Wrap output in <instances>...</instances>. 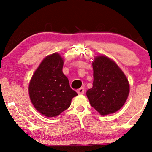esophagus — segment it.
<instances>
[{
    "label": "esophagus",
    "mask_w": 152,
    "mask_h": 152,
    "mask_svg": "<svg viewBox=\"0 0 152 152\" xmlns=\"http://www.w3.org/2000/svg\"><path fill=\"white\" fill-rule=\"evenodd\" d=\"M77 93H78L79 95L84 94V93H85V89H84V88H83V87L80 88V89L77 90Z\"/></svg>",
    "instance_id": "obj_1"
}]
</instances>
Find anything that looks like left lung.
Segmentation results:
<instances>
[{
	"label": "left lung",
	"mask_w": 152,
	"mask_h": 152,
	"mask_svg": "<svg viewBox=\"0 0 152 152\" xmlns=\"http://www.w3.org/2000/svg\"><path fill=\"white\" fill-rule=\"evenodd\" d=\"M92 65L93 87L87 91L91 105L103 116L114 113L128 98V79L115 62L106 56H96Z\"/></svg>",
	"instance_id": "obj_1"
}]
</instances>
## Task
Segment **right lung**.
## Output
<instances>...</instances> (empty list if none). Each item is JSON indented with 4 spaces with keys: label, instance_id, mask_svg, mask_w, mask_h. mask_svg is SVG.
<instances>
[{
    "label": "right lung",
    "instance_id": "right-lung-1",
    "mask_svg": "<svg viewBox=\"0 0 152 152\" xmlns=\"http://www.w3.org/2000/svg\"><path fill=\"white\" fill-rule=\"evenodd\" d=\"M63 59L58 53L44 58L35 70L28 86L31 102L37 111L55 117L67 109L78 94L71 89L63 73Z\"/></svg>",
    "mask_w": 152,
    "mask_h": 152
}]
</instances>
